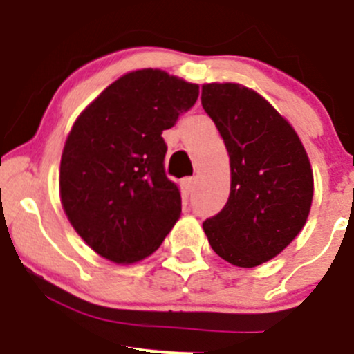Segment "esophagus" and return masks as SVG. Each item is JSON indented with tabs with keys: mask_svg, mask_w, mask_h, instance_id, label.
<instances>
[{
	"mask_svg": "<svg viewBox=\"0 0 354 354\" xmlns=\"http://www.w3.org/2000/svg\"><path fill=\"white\" fill-rule=\"evenodd\" d=\"M195 183H197V181H195V178H185L183 180L185 190H187L188 194H192V192L195 190Z\"/></svg>",
	"mask_w": 354,
	"mask_h": 354,
	"instance_id": "34e87169",
	"label": "esophagus"
}]
</instances>
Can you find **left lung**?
<instances>
[{
  "label": "left lung",
  "instance_id": "1",
  "mask_svg": "<svg viewBox=\"0 0 354 354\" xmlns=\"http://www.w3.org/2000/svg\"><path fill=\"white\" fill-rule=\"evenodd\" d=\"M202 106L230 154L226 205L203 223L214 252L257 267L298 236L313 198L308 156L291 124L262 95L238 84H205Z\"/></svg>",
  "mask_w": 354,
  "mask_h": 354
}]
</instances>
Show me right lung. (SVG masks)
<instances>
[{
  "instance_id": "obj_1",
  "label": "right lung",
  "mask_w": 354,
  "mask_h": 354,
  "mask_svg": "<svg viewBox=\"0 0 354 354\" xmlns=\"http://www.w3.org/2000/svg\"><path fill=\"white\" fill-rule=\"evenodd\" d=\"M198 85L162 70L131 71L77 118L59 166L68 221L95 253L131 263L154 253L181 214L160 137L197 102Z\"/></svg>"
}]
</instances>
